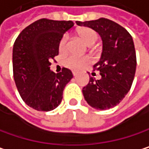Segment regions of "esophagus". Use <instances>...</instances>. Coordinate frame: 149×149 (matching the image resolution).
<instances>
[{"label": "esophagus", "instance_id": "esophagus-1", "mask_svg": "<svg viewBox=\"0 0 149 149\" xmlns=\"http://www.w3.org/2000/svg\"><path fill=\"white\" fill-rule=\"evenodd\" d=\"M72 74H73V76H74V77H76V76L78 75V72H76V71H72Z\"/></svg>", "mask_w": 149, "mask_h": 149}]
</instances>
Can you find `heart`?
Segmentation results:
<instances>
[{
	"instance_id": "heart-1",
	"label": "heart",
	"mask_w": 149,
	"mask_h": 149,
	"mask_svg": "<svg viewBox=\"0 0 149 149\" xmlns=\"http://www.w3.org/2000/svg\"><path fill=\"white\" fill-rule=\"evenodd\" d=\"M78 35L79 37L88 45L93 44L97 39H98V35L97 33L90 29V28H82L78 30ZM67 42H68V36L63 35L62 38L59 41L58 44V49L59 51L64 52L67 49ZM91 62L90 57L88 56H79L75 55H70L67 57H65L63 63L66 67L72 69V70H79Z\"/></svg>"
}]
</instances>
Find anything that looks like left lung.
<instances>
[{
	"label": "left lung",
	"mask_w": 149,
	"mask_h": 149,
	"mask_svg": "<svg viewBox=\"0 0 149 149\" xmlns=\"http://www.w3.org/2000/svg\"><path fill=\"white\" fill-rule=\"evenodd\" d=\"M76 23L98 32L103 42L100 60L93 65L101 79L90 78L82 90L85 100L98 110L114 107L129 92L134 79L136 54L133 38L125 28L107 18Z\"/></svg>",
	"instance_id": "obj_1"
}]
</instances>
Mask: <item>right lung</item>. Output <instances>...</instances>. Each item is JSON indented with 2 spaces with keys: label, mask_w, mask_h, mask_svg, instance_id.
I'll list each match as a JSON object with an SVG mask.
<instances>
[{
  "label": "right lung",
  "mask_w": 149,
  "mask_h": 149,
  "mask_svg": "<svg viewBox=\"0 0 149 149\" xmlns=\"http://www.w3.org/2000/svg\"><path fill=\"white\" fill-rule=\"evenodd\" d=\"M74 26L71 21L39 19L17 36L13 48V74L22 100L37 111L57 107L65 86L73 78L63 68L59 73L49 70L51 59L58 55L59 41Z\"/></svg>",
  "instance_id": "add662e5"
}]
</instances>
